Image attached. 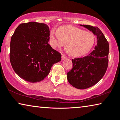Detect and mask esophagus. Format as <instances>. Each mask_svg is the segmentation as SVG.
Masks as SVG:
<instances>
[{
    "mask_svg": "<svg viewBox=\"0 0 120 120\" xmlns=\"http://www.w3.org/2000/svg\"><path fill=\"white\" fill-rule=\"evenodd\" d=\"M67 58V57L66 56H65V55H62V60H65V59H66Z\"/></svg>",
    "mask_w": 120,
    "mask_h": 120,
    "instance_id": "34e87169",
    "label": "esophagus"
}]
</instances>
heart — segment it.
Wrapping results in <instances>:
<instances>
[{
  "instance_id": "b5f03b06",
  "label": "heart",
  "mask_w": 120,
  "mask_h": 120,
  "mask_svg": "<svg viewBox=\"0 0 120 120\" xmlns=\"http://www.w3.org/2000/svg\"><path fill=\"white\" fill-rule=\"evenodd\" d=\"M53 48H60L65 43V48L72 56L79 57L89 52L95 43V37L91 33L85 32L73 26H62L50 33Z\"/></svg>"
}]
</instances>
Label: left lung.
<instances>
[{
  "mask_svg": "<svg viewBox=\"0 0 120 120\" xmlns=\"http://www.w3.org/2000/svg\"><path fill=\"white\" fill-rule=\"evenodd\" d=\"M91 31L98 39L94 50L87 56L72 59V68L67 74L71 85L79 89L94 86L106 72L108 65L109 43L98 27L80 25Z\"/></svg>",
  "mask_w": 120,
  "mask_h": 120,
  "instance_id": "1",
  "label": "left lung"
}]
</instances>
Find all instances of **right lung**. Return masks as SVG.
<instances>
[{
	"instance_id": "obj_1",
	"label": "right lung",
	"mask_w": 120,
	"mask_h": 120,
	"mask_svg": "<svg viewBox=\"0 0 120 120\" xmlns=\"http://www.w3.org/2000/svg\"><path fill=\"white\" fill-rule=\"evenodd\" d=\"M49 27L31 22L18 25L10 42V60L15 72L29 82L43 81L61 54L49 44Z\"/></svg>"
}]
</instances>
